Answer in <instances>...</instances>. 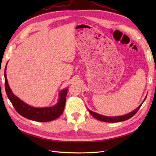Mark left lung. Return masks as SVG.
<instances>
[{
	"label": "left lung",
	"instance_id": "1",
	"mask_svg": "<svg viewBox=\"0 0 156 156\" xmlns=\"http://www.w3.org/2000/svg\"><path fill=\"white\" fill-rule=\"evenodd\" d=\"M146 97H145L143 102H142V103L140 106H139L137 108H135L133 111L129 112V113L126 114L125 115H122V116H117V117H107V116H104V115L97 113V112H94L93 111L89 110V109H88V110L89 112H90V113L92 115V116H93L95 119H98V120H99V121H101L103 122H121V121L128 120L129 119L131 118L133 116H134L135 114H136L139 109H140V108L141 107L142 104L144 103V102L145 101V99H146Z\"/></svg>",
	"mask_w": 156,
	"mask_h": 156
}]
</instances>
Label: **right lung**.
Here are the masks:
<instances>
[{"instance_id": "right-lung-1", "label": "right lung", "mask_w": 156, "mask_h": 156, "mask_svg": "<svg viewBox=\"0 0 156 156\" xmlns=\"http://www.w3.org/2000/svg\"><path fill=\"white\" fill-rule=\"evenodd\" d=\"M6 65L4 73L5 91L10 101L19 114L23 116V117L38 122L51 121L60 117L65 107L68 88L62 90L59 92V100L57 104L53 107L43 108L34 107L25 103L12 93L8 84L7 78H6Z\"/></svg>"}]
</instances>
